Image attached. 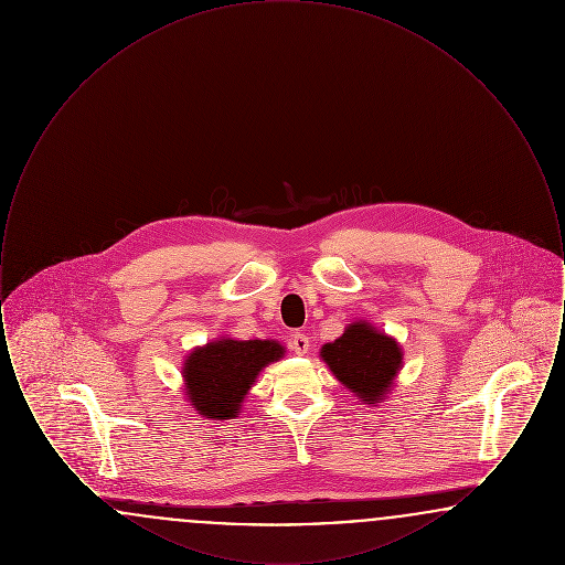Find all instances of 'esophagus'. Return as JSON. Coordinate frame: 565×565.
Returning a JSON list of instances; mask_svg holds the SVG:
<instances>
[{
	"instance_id": "obj_1",
	"label": "esophagus",
	"mask_w": 565,
	"mask_h": 565,
	"mask_svg": "<svg viewBox=\"0 0 565 565\" xmlns=\"http://www.w3.org/2000/svg\"><path fill=\"white\" fill-rule=\"evenodd\" d=\"M290 350L298 353V355L307 353V351H309V337H307V334H300V332L292 334V339H290Z\"/></svg>"
}]
</instances>
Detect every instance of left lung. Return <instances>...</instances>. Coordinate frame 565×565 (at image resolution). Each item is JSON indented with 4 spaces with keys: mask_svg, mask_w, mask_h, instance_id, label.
I'll list each match as a JSON object with an SVG mask.
<instances>
[{
    "mask_svg": "<svg viewBox=\"0 0 565 565\" xmlns=\"http://www.w3.org/2000/svg\"><path fill=\"white\" fill-rule=\"evenodd\" d=\"M320 353L334 376L369 404L383 401L403 362L398 343L366 322L351 323Z\"/></svg>",
    "mask_w": 565,
    "mask_h": 565,
    "instance_id": "obj_1",
    "label": "left lung"
}]
</instances>
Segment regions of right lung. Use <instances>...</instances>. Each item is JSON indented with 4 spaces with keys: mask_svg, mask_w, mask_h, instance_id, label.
Masks as SVG:
<instances>
[{
    "mask_svg": "<svg viewBox=\"0 0 565 565\" xmlns=\"http://www.w3.org/2000/svg\"><path fill=\"white\" fill-rule=\"evenodd\" d=\"M284 355L275 341L222 339L194 350L184 364L189 401L207 419H228L242 408L256 375Z\"/></svg>",
    "mask_w": 565,
    "mask_h": 565,
    "instance_id": "right-lung-1",
    "label": "right lung"
}]
</instances>
